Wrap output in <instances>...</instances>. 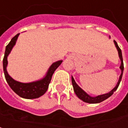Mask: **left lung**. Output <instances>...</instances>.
Returning <instances> with one entry per match:
<instances>
[{"instance_id":"1","label":"left lung","mask_w":128,"mask_h":128,"mask_svg":"<svg viewBox=\"0 0 128 128\" xmlns=\"http://www.w3.org/2000/svg\"><path fill=\"white\" fill-rule=\"evenodd\" d=\"M114 45L116 46V48L117 49L118 54V56H119V58L120 60V71H121V73H120V76H119V79L118 80L116 85L115 86L114 88L112 89V90L110 92H109L108 93H106V94H104L98 95V96H90L88 94H87L86 92L84 91L83 90L80 88L79 86L77 85V83L75 82L74 78L72 76V86H73V88H74V91L75 92V94L76 95L78 98H79L80 100H82L84 102L88 103H98L102 102L103 100H105L107 98H108L110 96H111L113 93L116 90H117L118 87L120 84V80H121V78H122V76H123V73H124V62H123V56H122V52H121V50H120L118 45L117 42H116L115 40H114Z\"/></svg>"}]
</instances>
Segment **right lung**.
I'll return each instance as SVG.
<instances>
[{
  "label": "right lung",
  "instance_id": "right-lung-1",
  "mask_svg": "<svg viewBox=\"0 0 128 128\" xmlns=\"http://www.w3.org/2000/svg\"><path fill=\"white\" fill-rule=\"evenodd\" d=\"M19 34H18L15 36L13 37L10 43L6 46V48H5L4 56L3 58V60H2L4 77L8 85L10 86L12 90L16 94L18 95L19 96L23 98H27V99L36 98L42 96L47 92L48 87H49V84L51 81L52 77L54 74V71L62 63V60H58L56 62L52 63L51 66L50 67V68L48 69L45 76L38 80L33 81L31 83H21V82H18L13 79L9 75L7 71V67L8 64V56H9V54H10L12 48L16 44Z\"/></svg>",
  "mask_w": 128,
  "mask_h": 128
}]
</instances>
